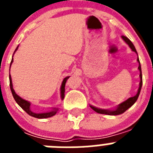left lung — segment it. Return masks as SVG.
I'll return each mask as SVG.
<instances>
[{
	"instance_id": "left-lung-1",
	"label": "left lung",
	"mask_w": 153,
	"mask_h": 153,
	"mask_svg": "<svg viewBox=\"0 0 153 153\" xmlns=\"http://www.w3.org/2000/svg\"><path fill=\"white\" fill-rule=\"evenodd\" d=\"M122 38L123 39V40H125L126 43V44L129 46V47H130L131 49H132V51H134V52H136V53H137V52H136V48H135L134 45L132 44V42H131L130 40H129V39L127 38L126 36H122ZM137 61L139 62V63H140V65H139V67H138V69H139V70H140V87H139V90H138V92H137V93H136V95L134 96V97H130V98L128 99L127 100H126L125 102H122V103H120V105H119V106H117V109H114V110H109V109H98V108H97V107H94V106H90V107H91L92 109H93V110H94V111L97 112V113H101V114L113 115V116H117V115H120V114H122V113H123L124 112L126 111L127 109H129V107H131V106H132V105H133V104L135 103V102H136V101L137 100L138 97H139V96H140V90H141L142 85H143V76H142L141 65H140V60H139V57H138V59H137Z\"/></svg>"
}]
</instances>
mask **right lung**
Here are the masks:
<instances>
[{"label": "right lung", "mask_w": 153, "mask_h": 153, "mask_svg": "<svg viewBox=\"0 0 153 153\" xmlns=\"http://www.w3.org/2000/svg\"><path fill=\"white\" fill-rule=\"evenodd\" d=\"M17 48H18V46H17V48H16L15 51H17ZM15 51H14V52H15ZM12 62H13V58H12L11 62H10V65H11ZM69 77H70V76H67L66 78H64L63 80V83H62L61 88H60V91H61V100H63V98H64L65 84H66V82H67V80L68 79ZM9 79H10V90H11L12 95H13V98H14L15 101L17 102V103L18 104L19 106H21V107L22 108V109H24V111L26 112L27 114H29L30 116H31V117H35V118H38V119L48 118V117H51L56 114V112H57V110H58L57 108H53V109L52 111L47 112V113H33V112L31 111L30 107V102H28V101H27V100H24V99H22L21 97H19L17 93H15V91L13 90V85H12L11 76H10V74H9Z\"/></svg>", "instance_id": "1"}]
</instances>
